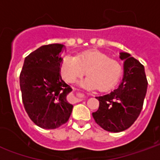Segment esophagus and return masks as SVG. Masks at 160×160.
Here are the masks:
<instances>
[{"mask_svg": "<svg viewBox=\"0 0 160 160\" xmlns=\"http://www.w3.org/2000/svg\"><path fill=\"white\" fill-rule=\"evenodd\" d=\"M77 98L76 100L77 102H80V101H82L85 98V95L83 93H81V92H77L76 93Z\"/></svg>", "mask_w": 160, "mask_h": 160, "instance_id": "1", "label": "esophagus"}]
</instances>
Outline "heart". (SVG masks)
Returning <instances> with one entry per match:
<instances>
[{
    "mask_svg": "<svg viewBox=\"0 0 160 160\" xmlns=\"http://www.w3.org/2000/svg\"><path fill=\"white\" fill-rule=\"evenodd\" d=\"M87 68V76L78 81L84 88L93 89L99 86L101 90H106L114 86L122 72L120 64L102 51L91 49L79 56L65 55L61 62V72L63 78L73 82L82 75Z\"/></svg>",
    "mask_w": 160,
    "mask_h": 160,
    "instance_id": "heart-1",
    "label": "heart"
}]
</instances>
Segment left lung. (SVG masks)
Here are the masks:
<instances>
[{
  "instance_id": "obj_1",
  "label": "left lung",
  "mask_w": 160,
  "mask_h": 160,
  "mask_svg": "<svg viewBox=\"0 0 160 160\" xmlns=\"http://www.w3.org/2000/svg\"><path fill=\"white\" fill-rule=\"evenodd\" d=\"M123 60V77L116 89L96 97L99 107L92 113L94 120L104 130L122 132L134 123L141 113L148 89L144 66L127 52H120Z\"/></svg>"
}]
</instances>
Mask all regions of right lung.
<instances>
[{
	"mask_svg": "<svg viewBox=\"0 0 160 160\" xmlns=\"http://www.w3.org/2000/svg\"><path fill=\"white\" fill-rule=\"evenodd\" d=\"M62 43L42 45L25 58L19 76L22 100L27 114L34 123L54 129L66 123L73 104L67 96L72 88L61 76Z\"/></svg>",
	"mask_w": 160,
	"mask_h": 160,
	"instance_id": "1",
	"label": "right lung"
}]
</instances>
